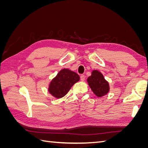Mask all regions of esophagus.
I'll use <instances>...</instances> for the list:
<instances>
[{
    "mask_svg": "<svg viewBox=\"0 0 148 148\" xmlns=\"http://www.w3.org/2000/svg\"><path fill=\"white\" fill-rule=\"evenodd\" d=\"M80 79H81L82 82H84L85 79V76L84 75H82L81 77H80Z\"/></svg>",
    "mask_w": 148,
    "mask_h": 148,
    "instance_id": "esophagus-1",
    "label": "esophagus"
}]
</instances>
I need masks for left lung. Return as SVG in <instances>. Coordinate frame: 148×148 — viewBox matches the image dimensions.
<instances>
[{"label":"left lung","mask_w":148,"mask_h":148,"mask_svg":"<svg viewBox=\"0 0 148 148\" xmlns=\"http://www.w3.org/2000/svg\"><path fill=\"white\" fill-rule=\"evenodd\" d=\"M87 82L92 92L97 97L104 96L109 91V83L99 71L93 70L91 75L88 78Z\"/></svg>","instance_id":"1"}]
</instances>
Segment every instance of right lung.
Here are the masks:
<instances>
[{
	"label": "right lung",
	"instance_id": "right-lung-1",
	"mask_svg": "<svg viewBox=\"0 0 148 148\" xmlns=\"http://www.w3.org/2000/svg\"><path fill=\"white\" fill-rule=\"evenodd\" d=\"M79 80V76L73 71L64 69L57 73L49 84L48 91L56 98L65 96L73 85Z\"/></svg>",
	"mask_w": 148,
	"mask_h": 148
}]
</instances>
